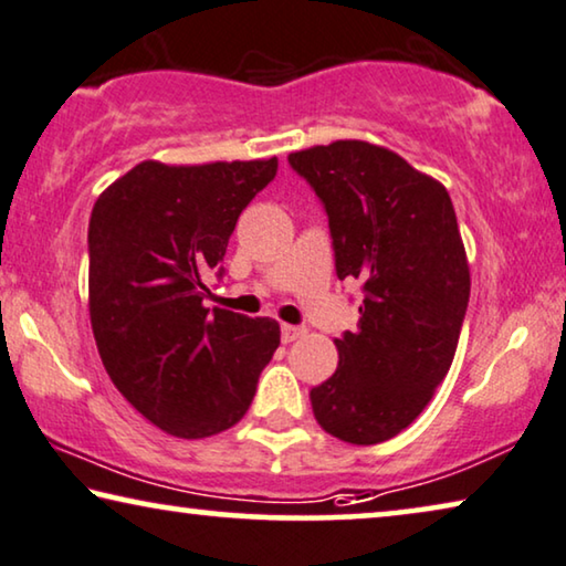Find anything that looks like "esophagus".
Returning <instances> with one entry per match:
<instances>
[{"label": "esophagus", "mask_w": 566, "mask_h": 566, "mask_svg": "<svg viewBox=\"0 0 566 566\" xmlns=\"http://www.w3.org/2000/svg\"><path fill=\"white\" fill-rule=\"evenodd\" d=\"M302 335H305V327H300V325H282V343H294Z\"/></svg>", "instance_id": "1"}]
</instances>
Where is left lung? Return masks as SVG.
Wrapping results in <instances>:
<instances>
[{"instance_id": "8db88e82", "label": "left lung", "mask_w": 566, "mask_h": 566, "mask_svg": "<svg viewBox=\"0 0 566 566\" xmlns=\"http://www.w3.org/2000/svg\"><path fill=\"white\" fill-rule=\"evenodd\" d=\"M323 202L337 280L360 282L356 333L337 337V370L310 391L327 434L391 440L415 421L458 350L470 269L450 192L391 149L358 139L290 155Z\"/></svg>"}]
</instances>
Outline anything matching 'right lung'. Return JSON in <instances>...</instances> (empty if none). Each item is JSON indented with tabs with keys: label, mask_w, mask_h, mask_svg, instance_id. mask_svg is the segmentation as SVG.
Masks as SVG:
<instances>
[{
	"label": "right lung",
	"mask_w": 566,
	"mask_h": 566,
	"mask_svg": "<svg viewBox=\"0 0 566 566\" xmlns=\"http://www.w3.org/2000/svg\"><path fill=\"white\" fill-rule=\"evenodd\" d=\"M251 163H142L101 192L88 223L91 327L124 399L182 440L223 432L247 415L280 345L269 317L208 310L206 276L241 210L276 175Z\"/></svg>",
	"instance_id": "add662e5"
}]
</instances>
